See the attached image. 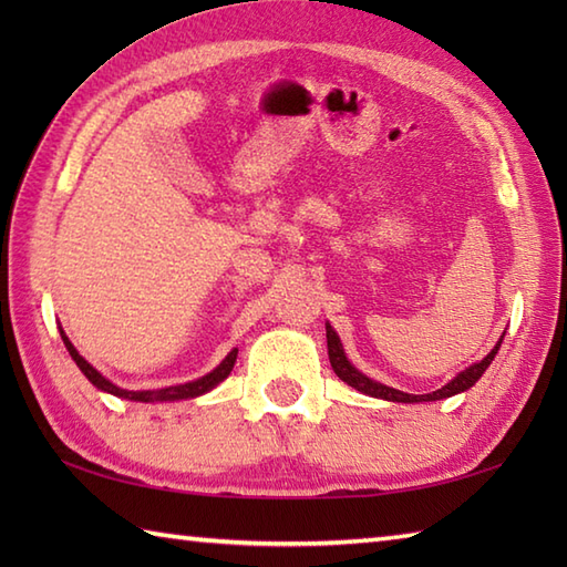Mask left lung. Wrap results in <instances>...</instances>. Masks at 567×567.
Masks as SVG:
<instances>
[{
	"label": "left lung",
	"instance_id": "1",
	"mask_svg": "<svg viewBox=\"0 0 567 567\" xmlns=\"http://www.w3.org/2000/svg\"><path fill=\"white\" fill-rule=\"evenodd\" d=\"M504 339V336H502ZM502 339L497 341V346L492 348V351L480 360V363L465 368L463 372H457V375L449 382L443 384L441 390L436 392H429V394H406L402 390H394V388H388V384L382 382H375L370 380L368 375H363V372L355 370L351 365V360L346 358L343 353V343L339 339V333H336L331 329V323H327V346H329V360H331V368L336 375H339L346 384H351V388H355L358 392H363L368 396H378V400H388V402H404V404H414V402H436V400H445V396H453L457 392H465L473 388V384L483 378V372L489 368L492 360H495L499 346H502Z\"/></svg>",
	"mask_w": 567,
	"mask_h": 567
}]
</instances>
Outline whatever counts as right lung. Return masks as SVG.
<instances>
[{
  "label": "right lung",
  "mask_w": 567,
  "mask_h": 567,
  "mask_svg": "<svg viewBox=\"0 0 567 567\" xmlns=\"http://www.w3.org/2000/svg\"><path fill=\"white\" fill-rule=\"evenodd\" d=\"M60 339H63L68 353L72 355V360H75L78 368L84 372V378H87L94 388L102 390V392H110L114 396H122V400H134V402H175V400H195V396L204 394L214 390L216 384H219L221 380L228 378V372L234 370V363H236V355H238V348H234L231 353H228L219 365H216L212 372H207V375L199 378V380H192V382H185V384H175V388H163V390H141V392H134V390H122L116 388L114 382L106 380L100 370H94L87 360H84L78 351L75 346L70 343V339L65 336V331L60 329Z\"/></svg>",
  "instance_id": "1"
}]
</instances>
